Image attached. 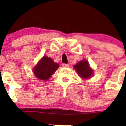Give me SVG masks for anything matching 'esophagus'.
Listing matches in <instances>:
<instances>
[{
    "mask_svg": "<svg viewBox=\"0 0 126 126\" xmlns=\"http://www.w3.org/2000/svg\"><path fill=\"white\" fill-rule=\"evenodd\" d=\"M69 64H66V63H63V66L65 67V68H68V67H69Z\"/></svg>",
    "mask_w": 126,
    "mask_h": 126,
    "instance_id": "obj_1",
    "label": "esophagus"
}]
</instances>
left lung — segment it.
I'll return each mask as SVG.
<instances>
[{"instance_id": "obj_1", "label": "left lung", "mask_w": 126, "mask_h": 126, "mask_svg": "<svg viewBox=\"0 0 126 126\" xmlns=\"http://www.w3.org/2000/svg\"><path fill=\"white\" fill-rule=\"evenodd\" d=\"M74 69L79 76L83 79H88L93 75V71L90 68L88 62L86 60H82L74 65Z\"/></svg>"}]
</instances>
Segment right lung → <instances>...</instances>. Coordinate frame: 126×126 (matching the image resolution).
I'll list each match as a JSON object with an SVG mask.
<instances>
[{
  "mask_svg": "<svg viewBox=\"0 0 126 126\" xmlns=\"http://www.w3.org/2000/svg\"><path fill=\"white\" fill-rule=\"evenodd\" d=\"M59 67L58 63H55L51 58L44 56L34 68L35 76L39 80H47Z\"/></svg>",
  "mask_w": 126,
  "mask_h": 126,
  "instance_id": "right-lung-1",
  "label": "right lung"
}]
</instances>
